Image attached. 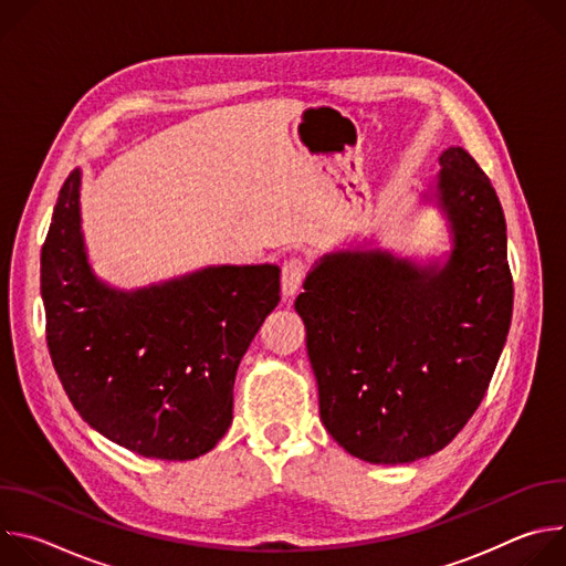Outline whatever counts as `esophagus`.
<instances>
[{"instance_id":"1","label":"esophagus","mask_w":566,"mask_h":566,"mask_svg":"<svg viewBox=\"0 0 566 566\" xmlns=\"http://www.w3.org/2000/svg\"><path fill=\"white\" fill-rule=\"evenodd\" d=\"M306 275V264L302 258H289L282 266V293L284 297H291L302 286V280Z\"/></svg>"}]
</instances>
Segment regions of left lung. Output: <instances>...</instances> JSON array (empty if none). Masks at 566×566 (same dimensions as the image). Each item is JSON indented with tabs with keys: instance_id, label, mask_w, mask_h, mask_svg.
Listing matches in <instances>:
<instances>
[{
	"instance_id": "1",
	"label": "left lung",
	"mask_w": 566,
	"mask_h": 566,
	"mask_svg": "<svg viewBox=\"0 0 566 566\" xmlns=\"http://www.w3.org/2000/svg\"><path fill=\"white\" fill-rule=\"evenodd\" d=\"M439 166L419 206L446 221V251L419 258L345 241L313 262L295 300L319 419L369 463L446 448L479 408L511 329L502 203L463 147H446Z\"/></svg>"
}]
</instances>
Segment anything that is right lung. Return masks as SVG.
Masks as SVG:
<instances>
[{
    "instance_id": "1",
    "label": "right lung",
    "mask_w": 566,
    "mask_h": 566,
    "mask_svg": "<svg viewBox=\"0 0 566 566\" xmlns=\"http://www.w3.org/2000/svg\"><path fill=\"white\" fill-rule=\"evenodd\" d=\"M83 170L57 197L42 247L46 343L77 415L149 459L210 452L232 423L237 367L280 302L277 264H217L120 289L92 266Z\"/></svg>"
}]
</instances>
